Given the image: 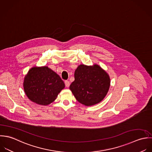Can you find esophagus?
<instances>
[{
	"label": "esophagus",
	"mask_w": 152,
	"mask_h": 152,
	"mask_svg": "<svg viewBox=\"0 0 152 152\" xmlns=\"http://www.w3.org/2000/svg\"><path fill=\"white\" fill-rule=\"evenodd\" d=\"M64 83H65L66 87H67V88H68L70 86V82L68 81V80H65Z\"/></svg>",
	"instance_id": "34e87169"
}]
</instances>
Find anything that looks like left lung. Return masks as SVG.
I'll return each instance as SVG.
<instances>
[{
    "label": "left lung",
    "instance_id": "8db88e82",
    "mask_svg": "<svg viewBox=\"0 0 152 152\" xmlns=\"http://www.w3.org/2000/svg\"><path fill=\"white\" fill-rule=\"evenodd\" d=\"M110 85L109 75L99 65L80 64L75 72V80L69 89L79 102L89 106L104 98Z\"/></svg>",
    "mask_w": 152,
    "mask_h": 152
}]
</instances>
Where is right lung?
<instances>
[{"label":"right lung","instance_id":"obj_1","mask_svg":"<svg viewBox=\"0 0 152 152\" xmlns=\"http://www.w3.org/2000/svg\"><path fill=\"white\" fill-rule=\"evenodd\" d=\"M65 87L60 76L48 66L33 67L25 76L24 91L33 102L46 106L56 99Z\"/></svg>","mask_w":152,"mask_h":152}]
</instances>
